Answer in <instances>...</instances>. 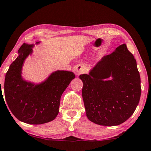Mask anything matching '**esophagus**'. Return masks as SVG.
Instances as JSON below:
<instances>
[{"instance_id":"esophagus-1","label":"esophagus","mask_w":151,"mask_h":151,"mask_svg":"<svg viewBox=\"0 0 151 151\" xmlns=\"http://www.w3.org/2000/svg\"><path fill=\"white\" fill-rule=\"evenodd\" d=\"M85 66L84 65H83V64H78V65L76 66L75 68V71L78 75H81V74H83L85 72Z\"/></svg>"}]
</instances>
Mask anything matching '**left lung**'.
<instances>
[{
	"mask_svg": "<svg viewBox=\"0 0 151 151\" xmlns=\"http://www.w3.org/2000/svg\"><path fill=\"white\" fill-rule=\"evenodd\" d=\"M111 76L112 79L104 80ZM88 119L101 126H117L133 114L140 101V76L133 54L124 44L103 57L89 74L79 76Z\"/></svg>",
	"mask_w": 151,
	"mask_h": 151,
	"instance_id": "obj_1",
	"label": "left lung"
}]
</instances>
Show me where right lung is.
Listing matches in <instances>:
<instances>
[{
	"mask_svg": "<svg viewBox=\"0 0 151 151\" xmlns=\"http://www.w3.org/2000/svg\"><path fill=\"white\" fill-rule=\"evenodd\" d=\"M33 45L23 44L19 49V56L6 73L4 97L12 114L19 120L42 124L56 118L61 95L75 75L73 72L57 70L38 85L23 80L22 66L26 58L33 52Z\"/></svg>",
	"mask_w": 151,
	"mask_h": 151,
	"instance_id": "right-lung-1",
	"label": "right lung"
}]
</instances>
